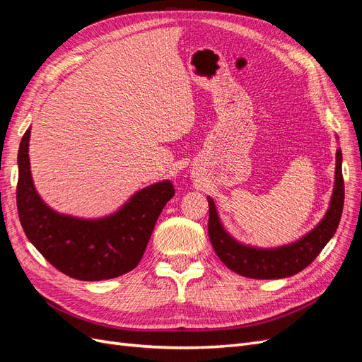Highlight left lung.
Listing matches in <instances>:
<instances>
[{"label": "left lung", "mask_w": 362, "mask_h": 362, "mask_svg": "<svg viewBox=\"0 0 362 362\" xmlns=\"http://www.w3.org/2000/svg\"><path fill=\"white\" fill-rule=\"evenodd\" d=\"M341 149H337L335 185L329 210L311 233L298 242L275 249H258L245 246L229 235L216 211V205L208 198L210 217H208V235L217 257L223 264L238 275L252 279H279L296 275L310 266L322 249L335 234L344 205V180L341 170Z\"/></svg>", "instance_id": "obj_1"}]
</instances>
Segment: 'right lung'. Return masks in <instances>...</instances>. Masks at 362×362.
<instances>
[{
	"mask_svg": "<svg viewBox=\"0 0 362 362\" xmlns=\"http://www.w3.org/2000/svg\"><path fill=\"white\" fill-rule=\"evenodd\" d=\"M30 128L18 152L16 204L30 242L64 275L104 281L125 275L144 257L157 218L175 194L170 181L137 192L120 210L96 221L59 214L40 199L31 180Z\"/></svg>",
	"mask_w": 362,
	"mask_h": 362,
	"instance_id": "right-lung-1",
	"label": "right lung"
}]
</instances>
